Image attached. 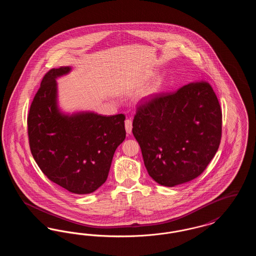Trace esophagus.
I'll return each mask as SVG.
<instances>
[{
    "label": "esophagus",
    "mask_w": 256,
    "mask_h": 256,
    "mask_svg": "<svg viewBox=\"0 0 256 256\" xmlns=\"http://www.w3.org/2000/svg\"><path fill=\"white\" fill-rule=\"evenodd\" d=\"M124 124H126V134H132V121L130 120V119L126 120Z\"/></svg>",
    "instance_id": "esophagus-1"
}]
</instances>
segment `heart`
Here are the masks:
<instances>
[{
    "label": "heart",
    "mask_w": 256,
    "mask_h": 256,
    "mask_svg": "<svg viewBox=\"0 0 256 256\" xmlns=\"http://www.w3.org/2000/svg\"><path fill=\"white\" fill-rule=\"evenodd\" d=\"M161 88V80L159 78H156L150 82V84L148 86L146 90L144 91L142 95V100L144 102H148L152 100L154 98L158 95L159 91Z\"/></svg>",
    "instance_id": "obj_1"
}]
</instances>
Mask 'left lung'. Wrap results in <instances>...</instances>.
I'll return each instance as SVG.
<instances>
[{
  "label": "left lung",
  "mask_w": 256,
  "mask_h": 256,
  "mask_svg": "<svg viewBox=\"0 0 256 256\" xmlns=\"http://www.w3.org/2000/svg\"><path fill=\"white\" fill-rule=\"evenodd\" d=\"M132 126L150 176L174 187L198 178L214 158L222 111L208 82H190L140 106Z\"/></svg>",
  "instance_id": "left-lung-1"
}]
</instances>
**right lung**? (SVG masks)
Here are the masks:
<instances>
[{
  "instance_id": "1",
  "label": "right lung",
  "mask_w": 256,
  "mask_h": 256,
  "mask_svg": "<svg viewBox=\"0 0 256 256\" xmlns=\"http://www.w3.org/2000/svg\"><path fill=\"white\" fill-rule=\"evenodd\" d=\"M71 71L63 66L44 76L28 112V134L32 156L50 180L86 195L106 182L114 152L126 138V117L63 112L56 80Z\"/></svg>"
}]
</instances>
